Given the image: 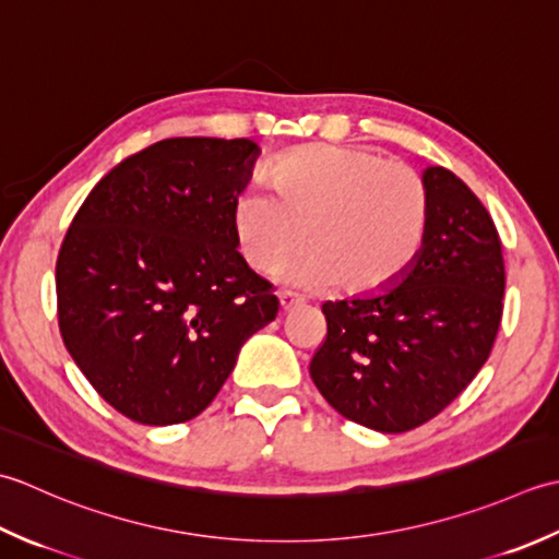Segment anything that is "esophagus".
Segmentation results:
<instances>
[{"instance_id": "34e87169", "label": "esophagus", "mask_w": 559, "mask_h": 559, "mask_svg": "<svg viewBox=\"0 0 559 559\" xmlns=\"http://www.w3.org/2000/svg\"><path fill=\"white\" fill-rule=\"evenodd\" d=\"M301 304H304V301H301L299 294H294V292H282V294H280V309H282L284 313L296 309V306H301Z\"/></svg>"}]
</instances>
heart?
I'll list each match as a JSON object with an SVG mask.
<instances>
[{
	"mask_svg": "<svg viewBox=\"0 0 559 559\" xmlns=\"http://www.w3.org/2000/svg\"><path fill=\"white\" fill-rule=\"evenodd\" d=\"M270 190L246 188L231 224L250 265L270 272L311 246L289 270L306 289L371 296L415 265L429 231V190L415 168L359 146L313 144L267 168Z\"/></svg>",
	"mask_w": 559,
	"mask_h": 559,
	"instance_id": "1",
	"label": "heart"
}]
</instances>
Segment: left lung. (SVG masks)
<instances>
[{
	"label": "left lung",
	"instance_id": "1",
	"mask_svg": "<svg viewBox=\"0 0 559 559\" xmlns=\"http://www.w3.org/2000/svg\"><path fill=\"white\" fill-rule=\"evenodd\" d=\"M431 214L401 284L325 301L311 379L352 423L401 435L437 417L483 369L504 309V255L485 204L443 166L425 170Z\"/></svg>",
	"mask_w": 559,
	"mask_h": 559
}]
</instances>
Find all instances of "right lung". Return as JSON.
Returning <instances> with one entry per match:
<instances>
[{"label": "right lung", "mask_w": 559, "mask_h": 559, "mask_svg": "<svg viewBox=\"0 0 559 559\" xmlns=\"http://www.w3.org/2000/svg\"><path fill=\"white\" fill-rule=\"evenodd\" d=\"M258 144L174 136L110 168L67 229L57 323L76 367L124 417L178 425L219 393L246 340L275 321V287L231 224Z\"/></svg>", "instance_id": "1"}]
</instances>
